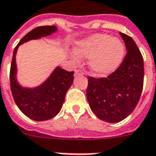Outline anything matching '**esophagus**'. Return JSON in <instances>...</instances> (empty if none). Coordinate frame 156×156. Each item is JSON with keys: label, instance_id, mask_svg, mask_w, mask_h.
Returning <instances> with one entry per match:
<instances>
[{"label": "esophagus", "instance_id": "34e87169", "mask_svg": "<svg viewBox=\"0 0 156 156\" xmlns=\"http://www.w3.org/2000/svg\"><path fill=\"white\" fill-rule=\"evenodd\" d=\"M83 74H84V73L82 71V70H79V69L75 70V76H77V75H83Z\"/></svg>", "mask_w": 156, "mask_h": 156}]
</instances>
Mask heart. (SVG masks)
Segmentation results:
<instances>
[{
	"instance_id": "heart-1",
	"label": "heart",
	"mask_w": 156,
	"mask_h": 156,
	"mask_svg": "<svg viewBox=\"0 0 156 156\" xmlns=\"http://www.w3.org/2000/svg\"><path fill=\"white\" fill-rule=\"evenodd\" d=\"M74 52L79 58H89V68L94 73L107 75L121 64L124 45L119 39L107 34H95L78 41Z\"/></svg>"
}]
</instances>
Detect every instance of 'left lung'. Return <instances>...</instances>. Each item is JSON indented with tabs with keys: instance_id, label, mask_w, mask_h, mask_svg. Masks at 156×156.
<instances>
[{
	"instance_id": "left-lung-1",
	"label": "left lung",
	"mask_w": 156,
	"mask_h": 156,
	"mask_svg": "<svg viewBox=\"0 0 156 156\" xmlns=\"http://www.w3.org/2000/svg\"><path fill=\"white\" fill-rule=\"evenodd\" d=\"M127 50L120 66L107 78L88 77L87 99L97 117L117 123L130 115L140 98L144 84V61L129 36L119 32Z\"/></svg>"
}]
</instances>
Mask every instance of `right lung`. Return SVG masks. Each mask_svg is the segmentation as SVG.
<instances>
[{"label": "right lung", "mask_w": 156, "mask_h": 156, "mask_svg": "<svg viewBox=\"0 0 156 156\" xmlns=\"http://www.w3.org/2000/svg\"><path fill=\"white\" fill-rule=\"evenodd\" d=\"M57 30L55 26L36 27L22 37L13 51L10 70L12 96L19 109L26 116L36 121L48 120L59 113L64 103L65 95L73 82L74 72H68L57 67L42 84L34 88H23L16 81V54L22 43L51 35Z\"/></svg>", "instance_id": "add662e5"}]
</instances>
